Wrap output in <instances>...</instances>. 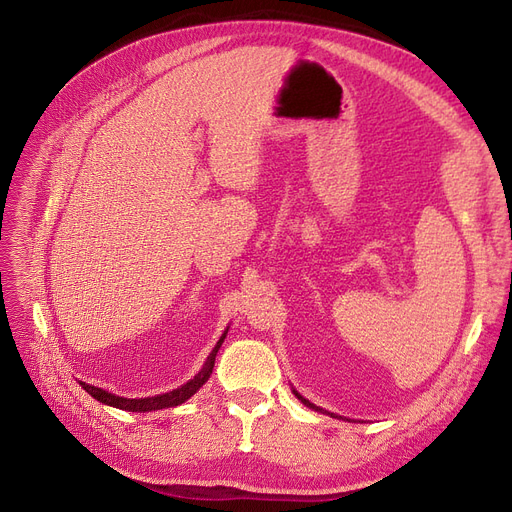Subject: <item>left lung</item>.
<instances>
[{"label":"left lung","instance_id":"left-lung-1","mask_svg":"<svg viewBox=\"0 0 512 512\" xmlns=\"http://www.w3.org/2000/svg\"><path fill=\"white\" fill-rule=\"evenodd\" d=\"M292 392H294V396H297V398H299V400L303 402V405H307L309 409H313V411H319V413H328V411H324V409H319V407H315V405H313V402H309L307 398H303V396H301V394H299L297 390H292ZM328 415H332V417H338V415H334V413H328Z\"/></svg>","mask_w":512,"mask_h":512}]
</instances>
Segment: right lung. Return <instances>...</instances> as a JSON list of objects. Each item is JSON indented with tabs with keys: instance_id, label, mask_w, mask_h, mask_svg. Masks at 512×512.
Here are the masks:
<instances>
[{
	"instance_id": "1",
	"label": "right lung",
	"mask_w": 512,
	"mask_h": 512,
	"mask_svg": "<svg viewBox=\"0 0 512 512\" xmlns=\"http://www.w3.org/2000/svg\"><path fill=\"white\" fill-rule=\"evenodd\" d=\"M226 334H228V330L222 334L218 344H215V348L211 351V355L207 357L203 369L195 375V378L191 382H186L184 386L172 390V392L159 394V396H147V398H124V396H116L112 392H105V390L95 388V386L85 384V382H80V386H83L95 400L103 402V405H110V407H116V409H122V411L149 413V411H159V409H168V407H178V405H182L184 400L191 398L209 380V375L213 371V363H215V355H218Z\"/></svg>"
}]
</instances>
